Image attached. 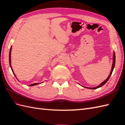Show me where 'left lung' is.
<instances>
[{
  "label": "left lung",
  "mask_w": 125,
  "mask_h": 125,
  "mask_svg": "<svg viewBox=\"0 0 125 125\" xmlns=\"http://www.w3.org/2000/svg\"><path fill=\"white\" fill-rule=\"evenodd\" d=\"M113 64H112V69H111V73H110V75H109V76L106 79L105 81H104V82H103V83H101V84L99 85H98V86H97V87H86V88H88V89H97V88H99V87H102L103 85H104L106 83V82L108 81V79H109L110 77H111V75H112V72H113V69H114V67H115V52H114V54H113Z\"/></svg>",
  "instance_id": "8db88e82"
}]
</instances>
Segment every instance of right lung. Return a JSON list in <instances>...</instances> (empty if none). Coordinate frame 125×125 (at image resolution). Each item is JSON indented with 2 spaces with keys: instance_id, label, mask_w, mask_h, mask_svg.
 Listing matches in <instances>:
<instances>
[{
  "instance_id": "add662e5",
  "label": "right lung",
  "mask_w": 125,
  "mask_h": 125,
  "mask_svg": "<svg viewBox=\"0 0 125 125\" xmlns=\"http://www.w3.org/2000/svg\"><path fill=\"white\" fill-rule=\"evenodd\" d=\"M11 50H12V46L10 47V54H9V62H10V68H11V69H12V72H13V74H14V76H15V75L14 74V72H13V69H12V68L11 64H10V63H11V62H10V54H11ZM15 77H16V76H15ZM40 84V83H34V84H31V85H29V86H33V85H38V84Z\"/></svg>"
}]
</instances>
